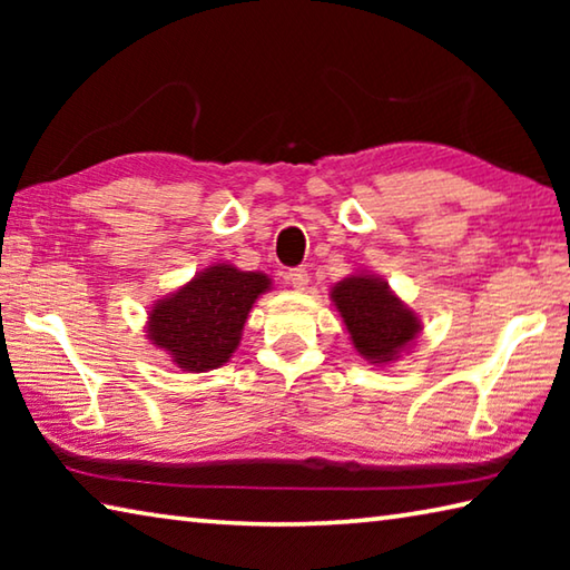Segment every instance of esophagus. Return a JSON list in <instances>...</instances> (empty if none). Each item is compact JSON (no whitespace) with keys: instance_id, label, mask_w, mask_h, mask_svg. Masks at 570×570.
Instances as JSON below:
<instances>
[{"instance_id":"1","label":"esophagus","mask_w":570,"mask_h":570,"mask_svg":"<svg viewBox=\"0 0 570 570\" xmlns=\"http://www.w3.org/2000/svg\"><path fill=\"white\" fill-rule=\"evenodd\" d=\"M286 284L294 286V288H306L308 284V274L304 272V268H292V272H286Z\"/></svg>"}]
</instances>
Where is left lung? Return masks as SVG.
Masks as SVG:
<instances>
[{
  "label": "left lung",
  "instance_id": "left-lung-1",
  "mask_svg": "<svg viewBox=\"0 0 570 570\" xmlns=\"http://www.w3.org/2000/svg\"><path fill=\"white\" fill-rule=\"evenodd\" d=\"M354 350L366 362L390 364L417 340L422 324L417 314L374 274H352L332 288Z\"/></svg>",
  "mask_w": 570,
  "mask_h": 570
}]
</instances>
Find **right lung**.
<instances>
[{
    "label": "right lung",
    "instance_id": "right-lung-1",
    "mask_svg": "<svg viewBox=\"0 0 570 570\" xmlns=\"http://www.w3.org/2000/svg\"><path fill=\"white\" fill-rule=\"evenodd\" d=\"M268 288L272 278L262 272H240L230 264L208 266L153 304L148 340L183 372L216 370L238 350L250 306Z\"/></svg>",
    "mask_w": 570,
    "mask_h": 570
}]
</instances>
